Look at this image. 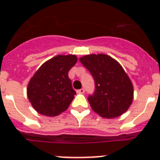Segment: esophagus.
Segmentation results:
<instances>
[{
  "mask_svg": "<svg viewBox=\"0 0 160 160\" xmlns=\"http://www.w3.org/2000/svg\"><path fill=\"white\" fill-rule=\"evenodd\" d=\"M84 92H85V89L84 88H82V89H80V90H77L78 94H84Z\"/></svg>",
  "mask_w": 160,
  "mask_h": 160,
  "instance_id": "1",
  "label": "esophagus"
}]
</instances>
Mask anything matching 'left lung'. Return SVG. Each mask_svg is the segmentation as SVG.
<instances>
[{
    "instance_id": "1",
    "label": "left lung",
    "mask_w": 160,
    "mask_h": 160,
    "mask_svg": "<svg viewBox=\"0 0 160 160\" xmlns=\"http://www.w3.org/2000/svg\"><path fill=\"white\" fill-rule=\"evenodd\" d=\"M92 74L95 90L88 102L94 112L106 118L122 115L131 105L134 87L122 66L107 54H88L79 58Z\"/></svg>"
}]
</instances>
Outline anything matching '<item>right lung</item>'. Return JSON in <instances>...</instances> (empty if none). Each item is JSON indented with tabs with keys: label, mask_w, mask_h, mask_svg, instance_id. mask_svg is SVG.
Returning <instances> with one entry per match:
<instances>
[{
	"label": "right lung",
	"mask_w": 160,
	"mask_h": 160,
	"mask_svg": "<svg viewBox=\"0 0 160 160\" xmlns=\"http://www.w3.org/2000/svg\"><path fill=\"white\" fill-rule=\"evenodd\" d=\"M77 62L76 55H58L44 62L31 78L27 96L39 114L53 117L67 110L76 94L68 72Z\"/></svg>",
	"instance_id": "add662e5"
}]
</instances>
